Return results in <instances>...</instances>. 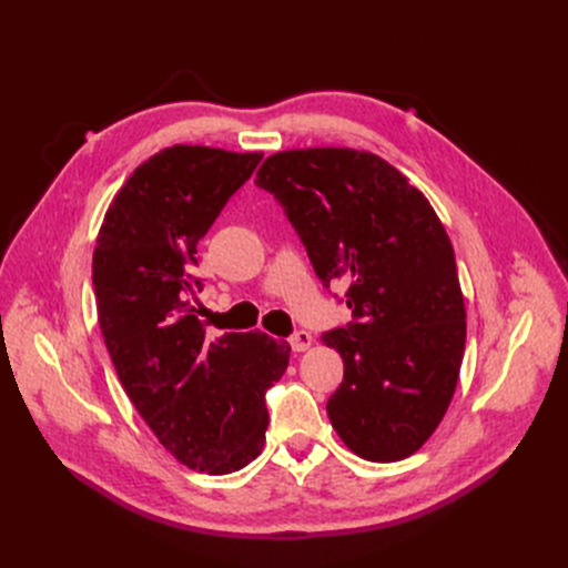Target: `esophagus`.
<instances>
[{
    "mask_svg": "<svg viewBox=\"0 0 568 568\" xmlns=\"http://www.w3.org/2000/svg\"><path fill=\"white\" fill-rule=\"evenodd\" d=\"M288 344L293 351H298L301 354V351H307L312 346V335L307 331H298L288 337Z\"/></svg>",
    "mask_w": 568,
    "mask_h": 568,
    "instance_id": "34e87169",
    "label": "esophagus"
}]
</instances>
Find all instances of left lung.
I'll return each instance as SVG.
<instances>
[{"label":"left lung","instance_id":"obj_1","mask_svg":"<svg viewBox=\"0 0 568 568\" xmlns=\"http://www.w3.org/2000/svg\"><path fill=\"white\" fill-rule=\"evenodd\" d=\"M254 182L284 207L321 284H348L354 321L321 335L344 361L326 404L339 439L372 463L414 455L448 409L467 337L437 212L388 161L348 148L277 152Z\"/></svg>","mask_w":568,"mask_h":568}]
</instances>
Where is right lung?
Segmentation results:
<instances>
[{"label":"right lung","mask_w":568,"mask_h":568,"mask_svg":"<svg viewBox=\"0 0 568 568\" xmlns=\"http://www.w3.org/2000/svg\"><path fill=\"white\" fill-rule=\"evenodd\" d=\"M261 159L205 145L156 152L108 207L92 258L99 326L122 388L175 460L212 476L258 457L265 390L291 354L265 333L207 342L194 307L199 240Z\"/></svg>","instance_id":"1"}]
</instances>
